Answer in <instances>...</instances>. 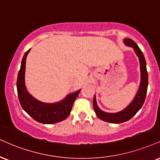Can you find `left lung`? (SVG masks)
<instances>
[{
  "label": "left lung",
  "mask_w": 160,
  "mask_h": 160,
  "mask_svg": "<svg viewBox=\"0 0 160 160\" xmlns=\"http://www.w3.org/2000/svg\"><path fill=\"white\" fill-rule=\"evenodd\" d=\"M124 44L126 46L132 47L134 50L139 61V66H140V84H139V89H138L136 96L125 108L119 112L116 113H107L102 110L98 108L97 102H96V95L93 97V109L96 114V116L104 122H110V123L119 124L128 121L131 119L136 113L140 110L142 106L143 105L144 102L146 97L148 84V76L146 68V62H145V57L142 52L138 45L131 38H125L123 40Z\"/></svg>",
  "instance_id": "obj_1"
}]
</instances>
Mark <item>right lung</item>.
I'll list each match as a JSON object with an SVG mask.
<instances>
[{
  "instance_id": "1",
  "label": "right lung",
  "mask_w": 160,
  "mask_h": 160,
  "mask_svg": "<svg viewBox=\"0 0 160 160\" xmlns=\"http://www.w3.org/2000/svg\"><path fill=\"white\" fill-rule=\"evenodd\" d=\"M30 50L31 48L25 52L18 75L17 90L20 104L23 110L35 121L43 124L58 123L70 116L72 104L81 89L68 94L60 102L54 103H46L33 97L28 92L25 84L26 60Z\"/></svg>"
}]
</instances>
